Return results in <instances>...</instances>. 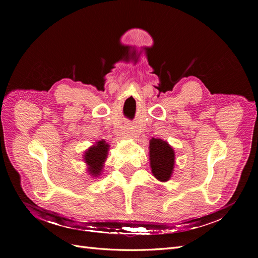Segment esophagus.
Masks as SVG:
<instances>
[{"label": "esophagus", "mask_w": 258, "mask_h": 258, "mask_svg": "<svg viewBox=\"0 0 258 258\" xmlns=\"http://www.w3.org/2000/svg\"><path fill=\"white\" fill-rule=\"evenodd\" d=\"M129 129H130V128H127V131H128V132H129V131H130V130H129Z\"/></svg>", "instance_id": "1"}]
</instances>
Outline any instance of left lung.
Returning a JSON list of instances; mask_svg holds the SVG:
<instances>
[{
    "instance_id": "1",
    "label": "left lung",
    "mask_w": 258,
    "mask_h": 258,
    "mask_svg": "<svg viewBox=\"0 0 258 258\" xmlns=\"http://www.w3.org/2000/svg\"><path fill=\"white\" fill-rule=\"evenodd\" d=\"M175 154L168 142L153 138L150 141V163L153 175L160 182H167L173 173Z\"/></svg>"
}]
</instances>
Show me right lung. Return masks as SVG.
<instances>
[{"instance_id":"add662e5","label":"right lung","mask_w":258,"mask_h":258,"mask_svg":"<svg viewBox=\"0 0 258 258\" xmlns=\"http://www.w3.org/2000/svg\"><path fill=\"white\" fill-rule=\"evenodd\" d=\"M108 145L104 140L90 146L84 155V161L88 166V172L93 177H97L102 172L104 161L107 157Z\"/></svg>"}]
</instances>
